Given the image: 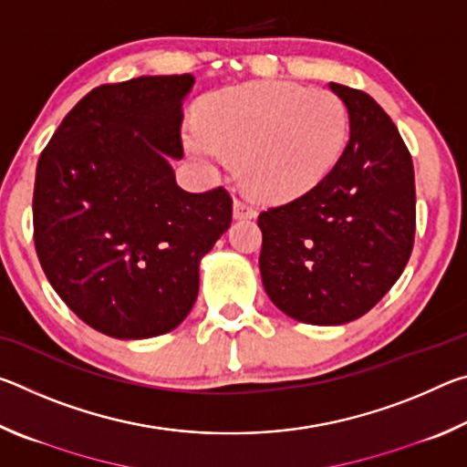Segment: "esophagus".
<instances>
[{
    "label": "esophagus",
    "instance_id": "obj_1",
    "mask_svg": "<svg viewBox=\"0 0 467 467\" xmlns=\"http://www.w3.org/2000/svg\"><path fill=\"white\" fill-rule=\"evenodd\" d=\"M233 214L236 220H247V218H255L257 216V210L249 205L247 202H241V200H234V210Z\"/></svg>",
    "mask_w": 467,
    "mask_h": 467
}]
</instances>
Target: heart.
I'll use <instances>...</instances> for the list:
<instances>
[{
	"mask_svg": "<svg viewBox=\"0 0 467 467\" xmlns=\"http://www.w3.org/2000/svg\"><path fill=\"white\" fill-rule=\"evenodd\" d=\"M350 119L329 90L290 82H253L210 94L185 148L208 169L234 161L244 187L265 202L309 193L342 156Z\"/></svg>",
	"mask_w": 467,
	"mask_h": 467,
	"instance_id": "1",
	"label": "heart"
}]
</instances>
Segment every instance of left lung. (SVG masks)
<instances>
[{"label":"left lung","mask_w":467,"mask_h":467,"mask_svg":"<svg viewBox=\"0 0 467 467\" xmlns=\"http://www.w3.org/2000/svg\"><path fill=\"white\" fill-rule=\"evenodd\" d=\"M350 140L334 171L257 218L267 296L288 317L342 326L368 313L404 272L414 247V164L389 115L367 92L331 82Z\"/></svg>","instance_id":"left-lung-1"}]
</instances>
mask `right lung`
<instances>
[{
	"label": "right lung",
	"instance_id": "add662e5",
	"mask_svg": "<svg viewBox=\"0 0 467 467\" xmlns=\"http://www.w3.org/2000/svg\"><path fill=\"white\" fill-rule=\"evenodd\" d=\"M192 74L102 84L69 110L36 164L35 247L47 280L100 334L154 337L183 321L200 262L226 233L224 187L189 193L169 156Z\"/></svg>",
	"mask_w": 467,
	"mask_h": 467
}]
</instances>
